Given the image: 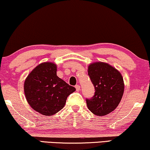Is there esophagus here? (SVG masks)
<instances>
[{"label": "esophagus", "instance_id": "1", "mask_svg": "<svg viewBox=\"0 0 150 150\" xmlns=\"http://www.w3.org/2000/svg\"><path fill=\"white\" fill-rule=\"evenodd\" d=\"M75 88H76V91H79L80 90H81V87H80V85H76Z\"/></svg>", "mask_w": 150, "mask_h": 150}]
</instances>
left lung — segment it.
<instances>
[{
    "label": "left lung",
    "instance_id": "obj_1",
    "mask_svg": "<svg viewBox=\"0 0 150 150\" xmlns=\"http://www.w3.org/2000/svg\"><path fill=\"white\" fill-rule=\"evenodd\" d=\"M88 75L95 88L93 97L86 99L89 110L98 116L113 111L124 91V79L120 71L108 63L96 62L89 65Z\"/></svg>",
    "mask_w": 150,
    "mask_h": 150
}]
</instances>
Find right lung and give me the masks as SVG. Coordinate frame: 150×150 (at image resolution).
Here are the masks:
<instances>
[{
	"label": "right lung",
	"instance_id": "1",
	"mask_svg": "<svg viewBox=\"0 0 150 150\" xmlns=\"http://www.w3.org/2000/svg\"><path fill=\"white\" fill-rule=\"evenodd\" d=\"M24 93L35 110L46 116L56 114L64 107L67 98L76 91L57 76V65L46 62L38 65L24 82Z\"/></svg>",
	"mask_w": 150,
	"mask_h": 150
}]
</instances>
